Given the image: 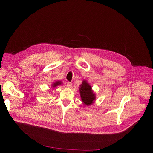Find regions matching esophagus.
Masks as SVG:
<instances>
[{
  "mask_svg": "<svg viewBox=\"0 0 153 153\" xmlns=\"http://www.w3.org/2000/svg\"><path fill=\"white\" fill-rule=\"evenodd\" d=\"M67 87H68V88H71V87L72 86V83L68 82L67 84Z\"/></svg>",
  "mask_w": 153,
  "mask_h": 153,
  "instance_id": "esophagus-1",
  "label": "esophagus"
}]
</instances>
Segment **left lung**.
Masks as SVG:
<instances>
[{"label": "left lung", "mask_w": 153, "mask_h": 153, "mask_svg": "<svg viewBox=\"0 0 153 153\" xmlns=\"http://www.w3.org/2000/svg\"><path fill=\"white\" fill-rule=\"evenodd\" d=\"M79 91L81 99L85 105L89 106L94 103L96 99V94L92 90L91 86L86 80H83L82 83L80 85Z\"/></svg>", "instance_id": "obj_1"}]
</instances>
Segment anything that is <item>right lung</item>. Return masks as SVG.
Wrapping results in <instances>:
<instances>
[{
  "label": "right lung",
  "mask_w": 153,
  "mask_h": 153,
  "mask_svg": "<svg viewBox=\"0 0 153 153\" xmlns=\"http://www.w3.org/2000/svg\"><path fill=\"white\" fill-rule=\"evenodd\" d=\"M62 84V82L61 81H56V82H54L51 85L52 87H53V88H55V87H56L58 85H60Z\"/></svg>",
  "instance_id": "add662e5"
}]
</instances>
